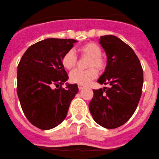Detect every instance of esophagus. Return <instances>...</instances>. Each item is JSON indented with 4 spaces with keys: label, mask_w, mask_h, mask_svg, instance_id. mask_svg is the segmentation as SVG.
<instances>
[{
    "label": "esophagus",
    "mask_w": 159,
    "mask_h": 159,
    "mask_svg": "<svg viewBox=\"0 0 159 159\" xmlns=\"http://www.w3.org/2000/svg\"><path fill=\"white\" fill-rule=\"evenodd\" d=\"M78 88H79V90H82L84 88V86L81 85V84H78Z\"/></svg>",
    "instance_id": "1"
}]
</instances>
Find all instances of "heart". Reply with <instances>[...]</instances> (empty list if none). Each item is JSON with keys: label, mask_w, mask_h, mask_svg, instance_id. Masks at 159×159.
Here are the masks:
<instances>
[{"label": "heart", "mask_w": 159, "mask_h": 159, "mask_svg": "<svg viewBox=\"0 0 159 159\" xmlns=\"http://www.w3.org/2000/svg\"><path fill=\"white\" fill-rule=\"evenodd\" d=\"M78 52L82 56L89 57L88 67L90 69L85 71L75 70L70 75V80L74 83L85 85L97 77V71L95 68L92 67H96L98 70H102L104 68L105 63L104 59L101 57L102 49L96 43H86L78 49ZM77 56L73 50L67 51L62 57V64L68 70L73 69L77 65Z\"/></svg>", "instance_id": "1"}]
</instances>
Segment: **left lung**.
I'll list each match as a JSON object with an SVG mask.
<instances>
[{"label": "left lung", "mask_w": 159, "mask_h": 159, "mask_svg": "<svg viewBox=\"0 0 159 159\" xmlns=\"http://www.w3.org/2000/svg\"><path fill=\"white\" fill-rule=\"evenodd\" d=\"M107 66L98 82L108 84L93 90L89 110L93 120L106 129H115L131 118L139 102L143 71L139 60L129 45L112 35L101 36Z\"/></svg>", "instance_id": "obj_1"}]
</instances>
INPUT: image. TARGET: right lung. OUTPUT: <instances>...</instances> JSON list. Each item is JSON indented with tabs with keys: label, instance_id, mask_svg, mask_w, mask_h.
Segmentation results:
<instances>
[{
	"label": "right lung",
	"instance_id": "add662e5",
	"mask_svg": "<svg viewBox=\"0 0 159 159\" xmlns=\"http://www.w3.org/2000/svg\"><path fill=\"white\" fill-rule=\"evenodd\" d=\"M77 42L46 39L31 45L20 60L18 98L25 117L39 129L49 130L61 124L78 93L77 84L66 83L65 88H52L54 84L62 85L69 79L62 57Z\"/></svg>",
	"mask_w": 159,
	"mask_h": 159
}]
</instances>
